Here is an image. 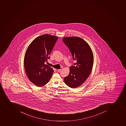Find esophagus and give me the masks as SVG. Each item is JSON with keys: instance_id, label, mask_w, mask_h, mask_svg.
<instances>
[{"instance_id": "1", "label": "esophagus", "mask_w": 126, "mask_h": 126, "mask_svg": "<svg viewBox=\"0 0 126 126\" xmlns=\"http://www.w3.org/2000/svg\"><path fill=\"white\" fill-rule=\"evenodd\" d=\"M62 69H58L57 71L58 72H60L61 71Z\"/></svg>"}]
</instances>
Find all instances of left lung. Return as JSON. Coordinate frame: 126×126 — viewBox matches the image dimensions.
I'll return each mask as SVG.
<instances>
[{
  "mask_svg": "<svg viewBox=\"0 0 126 126\" xmlns=\"http://www.w3.org/2000/svg\"><path fill=\"white\" fill-rule=\"evenodd\" d=\"M63 41L76 61L70 67L69 75L64 78V81L68 86L75 88L83 84L90 74L94 54L89 45L81 38L69 36L63 38Z\"/></svg>",
  "mask_w": 126,
  "mask_h": 126,
  "instance_id": "8db88e82",
  "label": "left lung"
}]
</instances>
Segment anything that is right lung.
<instances>
[{
    "label": "right lung",
    "mask_w": 126,
    "mask_h": 126,
    "mask_svg": "<svg viewBox=\"0 0 126 126\" xmlns=\"http://www.w3.org/2000/svg\"><path fill=\"white\" fill-rule=\"evenodd\" d=\"M58 39L57 36L43 34L34 39L26 50L24 60L25 72L30 81L37 86L45 85L52 76L53 69L45 63L50 58Z\"/></svg>",
    "instance_id": "right-lung-1"
}]
</instances>
